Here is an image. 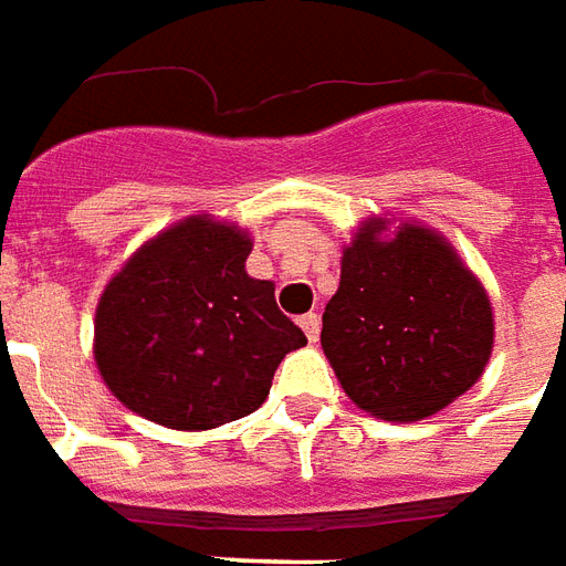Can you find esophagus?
Returning a JSON list of instances; mask_svg holds the SVG:
<instances>
[{"label":"esophagus","instance_id":"34e87169","mask_svg":"<svg viewBox=\"0 0 566 566\" xmlns=\"http://www.w3.org/2000/svg\"><path fill=\"white\" fill-rule=\"evenodd\" d=\"M298 325L304 328V334H307V340L316 344V337H319V316H316V313H304L298 319Z\"/></svg>","mask_w":566,"mask_h":566}]
</instances>
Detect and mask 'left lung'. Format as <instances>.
Returning <instances> with one entry per match:
<instances>
[{"mask_svg":"<svg viewBox=\"0 0 566 566\" xmlns=\"http://www.w3.org/2000/svg\"><path fill=\"white\" fill-rule=\"evenodd\" d=\"M361 222L323 313V349L356 407L389 422L443 410L482 377L492 304L458 253L424 226Z\"/></svg>","mask_w":566,"mask_h":566,"instance_id":"1","label":"left lung"}]
</instances>
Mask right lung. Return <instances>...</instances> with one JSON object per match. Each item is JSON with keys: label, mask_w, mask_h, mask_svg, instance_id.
Returning a JSON list of instances; mask_svg holds the SVG:
<instances>
[{"label": "right lung", "mask_w": 566, "mask_h": 566, "mask_svg": "<svg viewBox=\"0 0 566 566\" xmlns=\"http://www.w3.org/2000/svg\"><path fill=\"white\" fill-rule=\"evenodd\" d=\"M253 241L208 213L132 255L96 307L98 374L132 413L208 431L262 407L274 370L307 337L247 274Z\"/></svg>", "instance_id": "obj_1"}]
</instances>
